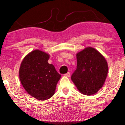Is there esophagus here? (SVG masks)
Instances as JSON below:
<instances>
[{
	"instance_id": "1",
	"label": "esophagus",
	"mask_w": 125,
	"mask_h": 125,
	"mask_svg": "<svg viewBox=\"0 0 125 125\" xmlns=\"http://www.w3.org/2000/svg\"><path fill=\"white\" fill-rule=\"evenodd\" d=\"M64 75H65L66 76H67V77H70V72H67V73H66V74Z\"/></svg>"
}]
</instances>
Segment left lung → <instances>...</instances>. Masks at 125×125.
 Listing matches in <instances>:
<instances>
[{
    "label": "left lung",
    "instance_id": "1",
    "mask_svg": "<svg viewBox=\"0 0 125 125\" xmlns=\"http://www.w3.org/2000/svg\"><path fill=\"white\" fill-rule=\"evenodd\" d=\"M76 56L77 68L72 75V80L82 94H95L103 87L107 76L108 67L105 59L91 47L79 52Z\"/></svg>",
    "mask_w": 125,
    "mask_h": 125
}]
</instances>
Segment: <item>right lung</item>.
I'll list each match as a JSON object with an SVG mask.
<instances>
[{"instance_id":"1","label":"right lung","mask_w":125,"mask_h":125,"mask_svg":"<svg viewBox=\"0 0 125 125\" xmlns=\"http://www.w3.org/2000/svg\"><path fill=\"white\" fill-rule=\"evenodd\" d=\"M49 56L42 51L35 50L25 57L20 68L22 86L30 95L39 100H46L53 95L61 77L53 64L48 63Z\"/></svg>"}]
</instances>
